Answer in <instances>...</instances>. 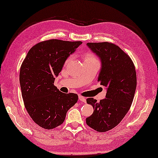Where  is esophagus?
Returning a JSON list of instances; mask_svg holds the SVG:
<instances>
[{"label": "esophagus", "instance_id": "1", "mask_svg": "<svg viewBox=\"0 0 158 158\" xmlns=\"http://www.w3.org/2000/svg\"><path fill=\"white\" fill-rule=\"evenodd\" d=\"M78 98H79V100H80V101H82V102H86V98H84V97H82V96H79Z\"/></svg>", "mask_w": 158, "mask_h": 158}]
</instances>
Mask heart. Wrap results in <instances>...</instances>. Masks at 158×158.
<instances>
[{"label":"heart","mask_w":158,"mask_h":158,"mask_svg":"<svg viewBox=\"0 0 158 158\" xmlns=\"http://www.w3.org/2000/svg\"><path fill=\"white\" fill-rule=\"evenodd\" d=\"M72 58V57H70L66 61V63L69 62ZM85 60H90V61H93V60H97V58H96V57L94 56V55L92 54L91 53H88L86 54L85 57H84V61Z\"/></svg>","instance_id":"1"}]
</instances>
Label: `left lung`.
<instances>
[{
	"instance_id": "obj_1",
	"label": "left lung",
	"mask_w": 158,
	"mask_h": 158,
	"mask_svg": "<svg viewBox=\"0 0 158 158\" xmlns=\"http://www.w3.org/2000/svg\"><path fill=\"white\" fill-rule=\"evenodd\" d=\"M86 45L101 60L98 82L106 87V98L99 102L93 98L86 99L94 109L86 118V124L98 132H106L122 121L131 106L137 86L135 68L130 57L115 44Z\"/></svg>"
}]
</instances>
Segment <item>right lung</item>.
I'll return each instance as SVG.
<instances>
[{"instance_id":"right-lung-1","label":"right lung","mask_w":158,"mask_h":158,"mask_svg":"<svg viewBox=\"0 0 158 158\" xmlns=\"http://www.w3.org/2000/svg\"><path fill=\"white\" fill-rule=\"evenodd\" d=\"M82 41L49 40L30 49L19 74L26 110L41 127L52 129L62 124L68 110L78 101V95L60 92L54 86L65 61Z\"/></svg>"}]
</instances>
